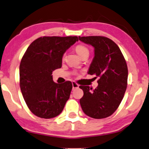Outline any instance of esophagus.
Instances as JSON below:
<instances>
[{
	"label": "esophagus",
	"instance_id": "1",
	"mask_svg": "<svg viewBox=\"0 0 149 149\" xmlns=\"http://www.w3.org/2000/svg\"><path fill=\"white\" fill-rule=\"evenodd\" d=\"M72 87H73V90H74L75 88H78L79 85L77 84L76 82H75V81H73V82H72Z\"/></svg>",
	"mask_w": 149,
	"mask_h": 149
}]
</instances>
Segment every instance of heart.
Here are the masks:
<instances>
[{
  "instance_id": "b5f03b06",
  "label": "heart",
  "mask_w": 149,
  "mask_h": 149,
  "mask_svg": "<svg viewBox=\"0 0 149 149\" xmlns=\"http://www.w3.org/2000/svg\"><path fill=\"white\" fill-rule=\"evenodd\" d=\"M75 51H76L77 53L81 56V58L83 56H88L90 53V51L88 48L86 47V46L83 45H78L75 47ZM65 56V54H64Z\"/></svg>"
}]
</instances>
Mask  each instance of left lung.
<instances>
[{
	"instance_id": "8db88e82",
	"label": "left lung",
	"mask_w": 149,
	"mask_h": 149,
	"mask_svg": "<svg viewBox=\"0 0 149 149\" xmlns=\"http://www.w3.org/2000/svg\"><path fill=\"white\" fill-rule=\"evenodd\" d=\"M95 48V56L88 74L98 77L95 90L80 86L84 96L79 102L84 113L95 119L111 116L122 100L127 84V66L118 46L107 37L79 36Z\"/></svg>"
}]
</instances>
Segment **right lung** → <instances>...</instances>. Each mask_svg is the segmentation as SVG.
<instances>
[{
    "label": "right lung",
    "instance_id": "right-lung-1",
    "mask_svg": "<svg viewBox=\"0 0 149 149\" xmlns=\"http://www.w3.org/2000/svg\"><path fill=\"white\" fill-rule=\"evenodd\" d=\"M78 40L77 36H43L29 46L19 66V84L30 110L41 118L62 112L72 89L70 81L54 82L52 73L62 66L63 54Z\"/></svg>",
    "mask_w": 149,
    "mask_h": 149
}]
</instances>
